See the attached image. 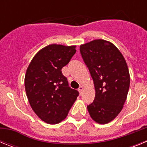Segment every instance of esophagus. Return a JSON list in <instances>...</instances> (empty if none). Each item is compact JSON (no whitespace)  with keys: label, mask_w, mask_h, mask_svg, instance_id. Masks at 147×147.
I'll return each instance as SVG.
<instances>
[{"label":"esophagus","mask_w":147,"mask_h":147,"mask_svg":"<svg viewBox=\"0 0 147 147\" xmlns=\"http://www.w3.org/2000/svg\"><path fill=\"white\" fill-rule=\"evenodd\" d=\"M83 90H84V88H83L82 86H80V88H79L78 90H79V92H80V93H82L83 91Z\"/></svg>","instance_id":"1"}]
</instances>
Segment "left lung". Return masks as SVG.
Wrapping results in <instances>:
<instances>
[{
	"instance_id": "left-lung-1",
	"label": "left lung",
	"mask_w": 147,
	"mask_h": 147,
	"mask_svg": "<svg viewBox=\"0 0 147 147\" xmlns=\"http://www.w3.org/2000/svg\"><path fill=\"white\" fill-rule=\"evenodd\" d=\"M80 53L96 90L88 112L96 122L107 124L119 115L127 99L130 83L127 62L113 44L100 39L80 45Z\"/></svg>"
}]
</instances>
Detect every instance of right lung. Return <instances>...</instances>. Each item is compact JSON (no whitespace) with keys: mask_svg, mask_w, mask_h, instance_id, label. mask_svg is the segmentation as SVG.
<instances>
[{"mask_svg":"<svg viewBox=\"0 0 147 147\" xmlns=\"http://www.w3.org/2000/svg\"><path fill=\"white\" fill-rule=\"evenodd\" d=\"M76 46L52 44L34 57L25 76L26 96L34 112L48 124L64 120L79 96L68 85L62 68L76 53Z\"/></svg>","mask_w":147,"mask_h":147,"instance_id":"1","label":"right lung"}]
</instances>
